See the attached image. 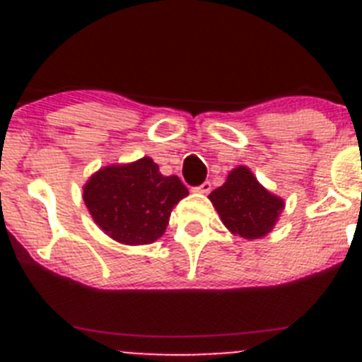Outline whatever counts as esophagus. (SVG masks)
<instances>
[{"label": "esophagus", "mask_w": 362, "mask_h": 362, "mask_svg": "<svg viewBox=\"0 0 362 362\" xmlns=\"http://www.w3.org/2000/svg\"><path fill=\"white\" fill-rule=\"evenodd\" d=\"M196 190L201 192V194H209V192L212 190V183H210V181H204V183H201Z\"/></svg>", "instance_id": "34e87169"}]
</instances>
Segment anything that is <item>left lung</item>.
I'll list each match as a JSON object with an SVG mask.
<instances>
[{
    "label": "left lung",
    "mask_w": 362,
    "mask_h": 362,
    "mask_svg": "<svg viewBox=\"0 0 362 362\" xmlns=\"http://www.w3.org/2000/svg\"><path fill=\"white\" fill-rule=\"evenodd\" d=\"M210 201L226 228L245 239L267 235L284 206L283 199L264 190L246 166L233 168L226 183L210 194Z\"/></svg>",
    "instance_id": "1"
}]
</instances>
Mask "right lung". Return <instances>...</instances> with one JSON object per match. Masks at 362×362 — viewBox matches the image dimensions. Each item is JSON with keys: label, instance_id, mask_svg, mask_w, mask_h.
<instances>
[{"label": "right lung", "instance_id": "right-lung-1", "mask_svg": "<svg viewBox=\"0 0 362 362\" xmlns=\"http://www.w3.org/2000/svg\"><path fill=\"white\" fill-rule=\"evenodd\" d=\"M187 194L177 175H163L150 158L101 168L83 188L95 223L124 245H148L161 238L172 209Z\"/></svg>", "mask_w": 362, "mask_h": 362}]
</instances>
